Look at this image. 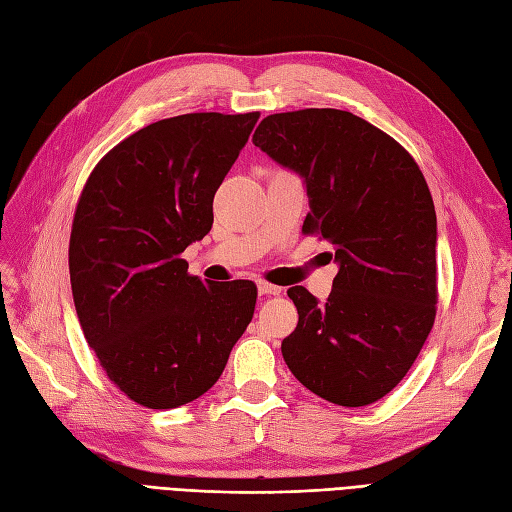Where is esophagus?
I'll return each mask as SVG.
<instances>
[{
    "instance_id": "1",
    "label": "esophagus",
    "mask_w": 512,
    "mask_h": 512,
    "mask_svg": "<svg viewBox=\"0 0 512 512\" xmlns=\"http://www.w3.org/2000/svg\"><path fill=\"white\" fill-rule=\"evenodd\" d=\"M258 292L260 294H280L282 288H277V286H273L269 282H258Z\"/></svg>"
}]
</instances>
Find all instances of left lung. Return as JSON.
I'll return each mask as SVG.
<instances>
[{"instance_id": "obj_1", "label": "left lung", "mask_w": 512, "mask_h": 512, "mask_svg": "<svg viewBox=\"0 0 512 512\" xmlns=\"http://www.w3.org/2000/svg\"><path fill=\"white\" fill-rule=\"evenodd\" d=\"M254 145L305 179V235L335 245L327 303L288 290L299 324L284 342L288 369L337 406H369L416 361L436 320V209L421 168L393 136L337 108L260 121Z\"/></svg>"}]
</instances>
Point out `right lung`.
I'll list each match as a JSON object with an SVG mask.
<instances>
[{
  "instance_id": "add662e5",
  "label": "right lung",
  "mask_w": 512,
  "mask_h": 512,
  "mask_svg": "<svg viewBox=\"0 0 512 512\" xmlns=\"http://www.w3.org/2000/svg\"><path fill=\"white\" fill-rule=\"evenodd\" d=\"M260 113H188L123 138L91 170L70 232L76 316L121 393L151 410L218 382L250 324L254 282L205 284L181 258Z\"/></svg>"
}]
</instances>
